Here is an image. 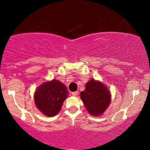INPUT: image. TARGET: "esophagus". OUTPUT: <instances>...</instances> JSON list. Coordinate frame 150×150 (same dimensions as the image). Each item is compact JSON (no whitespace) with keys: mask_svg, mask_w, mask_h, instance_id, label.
Wrapping results in <instances>:
<instances>
[{"mask_svg":"<svg viewBox=\"0 0 150 150\" xmlns=\"http://www.w3.org/2000/svg\"><path fill=\"white\" fill-rule=\"evenodd\" d=\"M72 95L74 96H76L78 95V91H74L72 93Z\"/></svg>","mask_w":150,"mask_h":150,"instance_id":"1","label":"esophagus"}]
</instances>
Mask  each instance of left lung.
<instances>
[{
    "instance_id": "obj_1",
    "label": "left lung",
    "mask_w": 150,
    "mask_h": 150,
    "mask_svg": "<svg viewBox=\"0 0 150 150\" xmlns=\"http://www.w3.org/2000/svg\"><path fill=\"white\" fill-rule=\"evenodd\" d=\"M81 98L86 110L94 116L102 115L111 100L107 88L102 83L94 80H91L86 83L85 91L81 92Z\"/></svg>"
}]
</instances>
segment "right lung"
<instances>
[{
    "label": "right lung",
    "mask_w": 150,
    "mask_h": 150,
    "mask_svg": "<svg viewBox=\"0 0 150 150\" xmlns=\"http://www.w3.org/2000/svg\"><path fill=\"white\" fill-rule=\"evenodd\" d=\"M67 87L57 80L43 83L35 93L36 107L48 117L56 115L60 111L63 102L68 96Z\"/></svg>",
    "instance_id": "obj_1"
}]
</instances>
